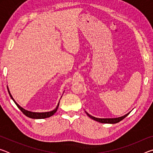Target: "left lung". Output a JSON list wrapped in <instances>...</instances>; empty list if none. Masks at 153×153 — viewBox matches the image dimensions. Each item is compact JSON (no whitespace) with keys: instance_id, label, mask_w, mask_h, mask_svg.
<instances>
[{"instance_id":"1","label":"left lung","mask_w":153,"mask_h":153,"mask_svg":"<svg viewBox=\"0 0 153 153\" xmlns=\"http://www.w3.org/2000/svg\"><path fill=\"white\" fill-rule=\"evenodd\" d=\"M130 113V112H129ZM129 113H128V114H126L124 116H122V117H118V118H106V119H101V118H97V117H93V116L90 115V114L88 113L86 111V113L87 114V115L89 117H90L92 120H94L95 121H98V122H100V123H118L121 121V120H123L124 118H126L127 116H128Z\"/></svg>"}]
</instances>
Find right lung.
Here are the masks:
<instances>
[{"label":"right lung","instance_id":"obj_1","mask_svg":"<svg viewBox=\"0 0 153 153\" xmlns=\"http://www.w3.org/2000/svg\"><path fill=\"white\" fill-rule=\"evenodd\" d=\"M8 92H9V94L10 95V97L13 99V100L15 102V104L17 106V107L19 108V109L22 111V112L24 114L25 116H27V117H30V118H32V119H45V118H47L51 117V116L53 115L54 114L56 113V111H57V108L59 107V102L58 103L57 106H56V107L54 109L53 111H49V112H45V113H35V112H31V111H27L24 109V108H23L22 107H21L20 106L17 104V103L15 101V100L13 98V97L11 94V93H10L9 88H8Z\"/></svg>","mask_w":153,"mask_h":153}]
</instances>
